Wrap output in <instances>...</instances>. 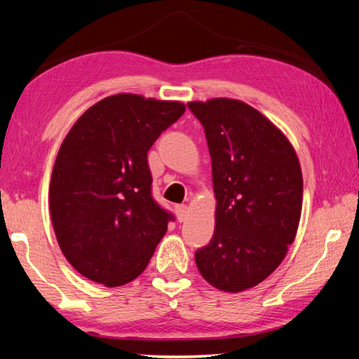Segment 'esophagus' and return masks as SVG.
Masks as SVG:
<instances>
[{"label":"esophagus","instance_id":"1","mask_svg":"<svg viewBox=\"0 0 359 359\" xmlns=\"http://www.w3.org/2000/svg\"><path fill=\"white\" fill-rule=\"evenodd\" d=\"M175 215H177L179 222H185V218H187V215H188V209H187V205H185V204H179V205H175Z\"/></svg>","mask_w":359,"mask_h":359}]
</instances>
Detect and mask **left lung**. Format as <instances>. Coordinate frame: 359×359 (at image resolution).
Listing matches in <instances>:
<instances>
[{"mask_svg": "<svg viewBox=\"0 0 359 359\" xmlns=\"http://www.w3.org/2000/svg\"><path fill=\"white\" fill-rule=\"evenodd\" d=\"M212 158L215 231L194 253L201 276L238 293L269 277L293 244L302 209V174L293 147L257 109L217 98L188 102Z\"/></svg>", "mask_w": 359, "mask_h": 359, "instance_id": "8db88e82", "label": "left lung"}]
</instances>
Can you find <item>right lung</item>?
Instances as JSON below:
<instances>
[{
	"label": "right lung",
	"instance_id": "add662e5",
	"mask_svg": "<svg viewBox=\"0 0 359 359\" xmlns=\"http://www.w3.org/2000/svg\"><path fill=\"white\" fill-rule=\"evenodd\" d=\"M185 106L114 95L65 137L52 171L50 215L66 259L106 287L135 280L174 222L151 194L147 151Z\"/></svg>",
	"mask_w": 359,
	"mask_h": 359
}]
</instances>
